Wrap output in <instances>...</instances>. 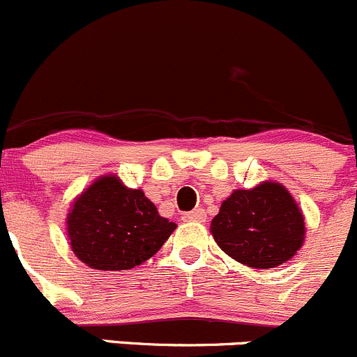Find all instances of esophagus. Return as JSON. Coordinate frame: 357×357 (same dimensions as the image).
Listing matches in <instances>:
<instances>
[{
  "mask_svg": "<svg viewBox=\"0 0 357 357\" xmlns=\"http://www.w3.org/2000/svg\"><path fill=\"white\" fill-rule=\"evenodd\" d=\"M182 218L185 222H204L206 220V213H204V210H194L189 211V213H183Z\"/></svg>",
  "mask_w": 357,
  "mask_h": 357,
  "instance_id": "obj_1",
  "label": "esophagus"
}]
</instances>
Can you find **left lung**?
<instances>
[{"instance_id": "obj_1", "label": "left lung", "mask_w": 357, "mask_h": 357, "mask_svg": "<svg viewBox=\"0 0 357 357\" xmlns=\"http://www.w3.org/2000/svg\"><path fill=\"white\" fill-rule=\"evenodd\" d=\"M210 231L231 259L253 269H273L302 248L305 222L287 187L269 180L234 190Z\"/></svg>"}]
</instances>
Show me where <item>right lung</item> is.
I'll return each mask as SVG.
<instances>
[{
	"mask_svg": "<svg viewBox=\"0 0 357 357\" xmlns=\"http://www.w3.org/2000/svg\"><path fill=\"white\" fill-rule=\"evenodd\" d=\"M177 224L158 213L142 189L104 175L70 204L67 236L74 255L97 271H126L158 253Z\"/></svg>",
	"mask_w": 357,
	"mask_h": 357,
	"instance_id": "1",
	"label": "right lung"
}]
</instances>
